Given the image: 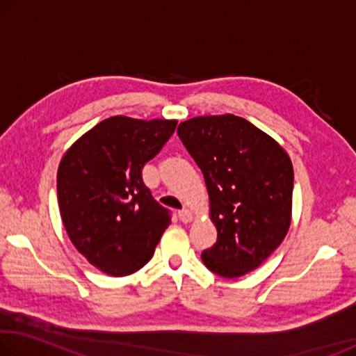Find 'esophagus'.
<instances>
[{"instance_id": "1", "label": "esophagus", "mask_w": 356, "mask_h": 356, "mask_svg": "<svg viewBox=\"0 0 356 356\" xmlns=\"http://www.w3.org/2000/svg\"><path fill=\"white\" fill-rule=\"evenodd\" d=\"M179 218L182 222H190L193 220V213L190 212V210L184 209V210H180V212H179Z\"/></svg>"}]
</instances>
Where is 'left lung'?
Listing matches in <instances>:
<instances>
[{"mask_svg": "<svg viewBox=\"0 0 356 356\" xmlns=\"http://www.w3.org/2000/svg\"><path fill=\"white\" fill-rule=\"evenodd\" d=\"M177 135L204 174L218 232L202 262L222 278L246 275L278 248L291 226L292 161L273 138L234 114L188 119Z\"/></svg>", "mask_w": 356, "mask_h": 356, "instance_id": "8db88e82", "label": "left lung"}]
</instances>
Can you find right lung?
<instances>
[{
	"label": "right lung",
	"mask_w": 356,
	"mask_h": 356,
	"mask_svg": "<svg viewBox=\"0 0 356 356\" xmlns=\"http://www.w3.org/2000/svg\"><path fill=\"white\" fill-rule=\"evenodd\" d=\"M177 120L113 116L84 134L58 168L59 212L72 243L89 264L125 276L154 256L171 212L143 182Z\"/></svg>",
	"instance_id": "1"
}]
</instances>
